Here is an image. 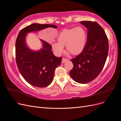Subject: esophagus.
I'll return each instance as SVG.
<instances>
[{"instance_id":"obj_1","label":"esophagus","mask_w":121,"mask_h":121,"mask_svg":"<svg viewBox=\"0 0 121 121\" xmlns=\"http://www.w3.org/2000/svg\"><path fill=\"white\" fill-rule=\"evenodd\" d=\"M68 60V59H67V58H63V59H62V61H61V63L63 64L64 63H65V61H67Z\"/></svg>"}]
</instances>
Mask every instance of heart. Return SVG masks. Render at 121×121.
I'll use <instances>...</instances> for the list:
<instances>
[{"mask_svg":"<svg viewBox=\"0 0 121 121\" xmlns=\"http://www.w3.org/2000/svg\"><path fill=\"white\" fill-rule=\"evenodd\" d=\"M87 34L83 28L74 27L64 29L58 34L57 42L52 44V49L57 56L64 52V46L72 54L76 56L82 52L86 43Z\"/></svg>","mask_w":121,"mask_h":121,"instance_id":"obj_1","label":"heart"}]
</instances>
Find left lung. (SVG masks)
<instances>
[{"label": "left lung", "instance_id": "left-lung-1", "mask_svg": "<svg viewBox=\"0 0 121 121\" xmlns=\"http://www.w3.org/2000/svg\"><path fill=\"white\" fill-rule=\"evenodd\" d=\"M87 28V41L82 52L71 61L74 65L69 72L71 78L81 84L95 79L103 69L108 52V38L95 22L81 21Z\"/></svg>", "mask_w": 121, "mask_h": 121}]
</instances>
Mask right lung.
Returning a JSON list of instances; mask_svg holds the SVG:
<instances>
[{
	"instance_id": "1",
	"label": "right lung",
	"mask_w": 121,
	"mask_h": 121,
	"mask_svg": "<svg viewBox=\"0 0 121 121\" xmlns=\"http://www.w3.org/2000/svg\"><path fill=\"white\" fill-rule=\"evenodd\" d=\"M48 27L57 28L49 24L29 25L20 31L16 42V60L19 71L28 83L38 87H47L52 82L55 69L61 64L62 57L55 56L51 45L42 39L43 48L37 52L30 50L26 44L25 38L29 32Z\"/></svg>"
}]
</instances>
